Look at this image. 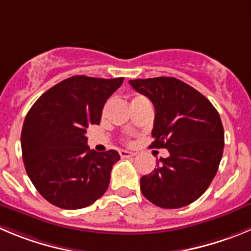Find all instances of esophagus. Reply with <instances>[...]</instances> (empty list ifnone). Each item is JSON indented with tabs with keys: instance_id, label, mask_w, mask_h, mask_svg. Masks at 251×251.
Returning a JSON list of instances; mask_svg holds the SVG:
<instances>
[{
	"instance_id": "esophagus-1",
	"label": "esophagus",
	"mask_w": 251,
	"mask_h": 251,
	"mask_svg": "<svg viewBox=\"0 0 251 251\" xmlns=\"http://www.w3.org/2000/svg\"><path fill=\"white\" fill-rule=\"evenodd\" d=\"M119 153H120V156L123 158H127V157H133L135 156V153L131 151H127V150H120L119 151Z\"/></svg>"
}]
</instances>
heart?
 Instances as JSON below:
<instances>
[{"mask_svg":"<svg viewBox=\"0 0 251 251\" xmlns=\"http://www.w3.org/2000/svg\"><path fill=\"white\" fill-rule=\"evenodd\" d=\"M141 99H145V98L144 97H136L135 99L132 100V101H137V100H141Z\"/></svg>","mask_w":251,"mask_h":251,"instance_id":"b5f03b06","label":"heart"}]
</instances>
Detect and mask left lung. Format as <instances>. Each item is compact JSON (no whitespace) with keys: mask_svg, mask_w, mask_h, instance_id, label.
I'll use <instances>...</instances> for the list:
<instances>
[{"mask_svg":"<svg viewBox=\"0 0 251 251\" xmlns=\"http://www.w3.org/2000/svg\"><path fill=\"white\" fill-rule=\"evenodd\" d=\"M154 106L151 149H167L140 188L154 205L176 209L197 201L217 173L224 149V128L212 102L172 76L130 80Z\"/></svg>","mask_w":251,"mask_h":251,"instance_id":"obj_1","label":"left lung"}]
</instances>
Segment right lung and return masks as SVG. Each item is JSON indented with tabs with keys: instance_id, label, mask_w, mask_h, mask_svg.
I'll use <instances>...</instances> for the list:
<instances>
[{
	"instance_id": "1",
	"label": "right lung",
	"mask_w": 251,
	"mask_h": 251,
	"mask_svg": "<svg viewBox=\"0 0 251 251\" xmlns=\"http://www.w3.org/2000/svg\"><path fill=\"white\" fill-rule=\"evenodd\" d=\"M123 81L74 75L47 90L28 111L21 135L23 162L51 204L80 209L106 192L120 154L90 150L85 133L90 125H99L105 102Z\"/></svg>"
}]
</instances>
